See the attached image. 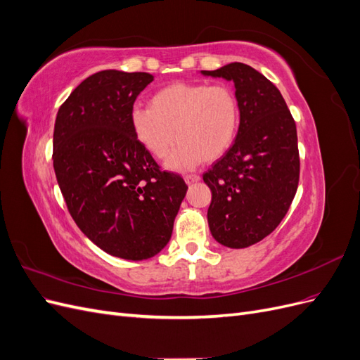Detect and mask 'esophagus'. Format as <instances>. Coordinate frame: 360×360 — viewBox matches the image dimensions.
<instances>
[{"label": "esophagus", "mask_w": 360, "mask_h": 360, "mask_svg": "<svg viewBox=\"0 0 360 360\" xmlns=\"http://www.w3.org/2000/svg\"><path fill=\"white\" fill-rule=\"evenodd\" d=\"M200 180H201V177L198 176V174H186V176H184V181H186L188 184L197 183V181H200Z\"/></svg>", "instance_id": "34e87169"}]
</instances>
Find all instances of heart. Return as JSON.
Instances as JSON below:
<instances>
[{
    "mask_svg": "<svg viewBox=\"0 0 360 360\" xmlns=\"http://www.w3.org/2000/svg\"><path fill=\"white\" fill-rule=\"evenodd\" d=\"M240 103L226 84L174 82L150 97V106H135L130 124L147 151L168 160L172 169H188L201 160L214 162L230 150L240 129Z\"/></svg>",
    "mask_w": 360,
    "mask_h": 360,
    "instance_id": "obj_1",
    "label": "heart"
}]
</instances>
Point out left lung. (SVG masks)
<instances>
[{"label":"left lung","instance_id":"left-lung-1","mask_svg":"<svg viewBox=\"0 0 360 360\" xmlns=\"http://www.w3.org/2000/svg\"><path fill=\"white\" fill-rule=\"evenodd\" d=\"M202 75L233 81L240 129L233 147L202 174L212 191V236L240 249L263 240L284 219L297 191V130L281 91L264 75L230 63Z\"/></svg>","mask_w":360,"mask_h":360}]
</instances>
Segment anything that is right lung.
Here are the masks:
<instances>
[{
    "mask_svg": "<svg viewBox=\"0 0 360 360\" xmlns=\"http://www.w3.org/2000/svg\"><path fill=\"white\" fill-rule=\"evenodd\" d=\"M153 81L102 70L64 102L53 127V169L79 230L105 252L147 259L167 246L188 184L163 171L136 139L130 112Z\"/></svg>",
    "mask_w": 360,
    "mask_h": 360,
    "instance_id": "obj_1",
    "label": "right lung"
}]
</instances>
